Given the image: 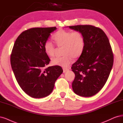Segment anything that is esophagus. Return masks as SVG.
Wrapping results in <instances>:
<instances>
[{"mask_svg": "<svg viewBox=\"0 0 123 123\" xmlns=\"http://www.w3.org/2000/svg\"><path fill=\"white\" fill-rule=\"evenodd\" d=\"M63 72L65 73V72H67V71L69 70V69L68 68H65V67H64V68H63Z\"/></svg>", "mask_w": 123, "mask_h": 123, "instance_id": "34e87169", "label": "esophagus"}]
</instances>
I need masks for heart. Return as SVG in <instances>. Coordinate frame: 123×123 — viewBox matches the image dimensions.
<instances>
[{"mask_svg": "<svg viewBox=\"0 0 123 123\" xmlns=\"http://www.w3.org/2000/svg\"><path fill=\"white\" fill-rule=\"evenodd\" d=\"M53 39L58 47L62 46L63 56L55 57L51 59L53 65L68 67L72 62L73 58L80 57L84 49V38L79 31H71L60 29L55 33ZM45 54L49 57H53L55 54V46L50 41H45L43 46Z\"/></svg>", "mask_w": 123, "mask_h": 123, "instance_id": "1", "label": "heart"}]
</instances>
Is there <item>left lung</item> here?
I'll use <instances>...</instances> for the list:
<instances>
[{
  "instance_id": "8db88e82",
  "label": "left lung",
  "mask_w": 123,
  "mask_h": 123,
  "mask_svg": "<svg viewBox=\"0 0 123 123\" xmlns=\"http://www.w3.org/2000/svg\"><path fill=\"white\" fill-rule=\"evenodd\" d=\"M84 38L81 56L73 64L75 74L72 87L75 93L84 97L97 94L104 86L113 64V54L104 31L91 25L69 26Z\"/></svg>"
}]
</instances>
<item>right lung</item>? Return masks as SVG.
Instances as JSON below:
<instances>
[{
    "label": "right lung",
    "instance_id": "obj_1",
    "mask_svg": "<svg viewBox=\"0 0 123 123\" xmlns=\"http://www.w3.org/2000/svg\"><path fill=\"white\" fill-rule=\"evenodd\" d=\"M56 29V27L28 29L19 36L14 43L11 55L12 68L20 87L32 98L49 96L63 73L60 66L45 67L50 60L43 46Z\"/></svg>",
    "mask_w": 123,
    "mask_h": 123
}]
</instances>
